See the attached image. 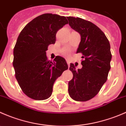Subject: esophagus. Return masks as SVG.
I'll list each match as a JSON object with an SVG mask.
<instances>
[{
  "mask_svg": "<svg viewBox=\"0 0 126 126\" xmlns=\"http://www.w3.org/2000/svg\"><path fill=\"white\" fill-rule=\"evenodd\" d=\"M66 62H67V63H68V66H69V65H70V61H69V60H66Z\"/></svg>",
  "mask_w": 126,
  "mask_h": 126,
  "instance_id": "obj_1",
  "label": "esophagus"
}]
</instances>
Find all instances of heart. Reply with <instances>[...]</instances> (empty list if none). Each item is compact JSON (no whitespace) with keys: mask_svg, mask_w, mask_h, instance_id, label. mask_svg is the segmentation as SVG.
Listing matches in <instances>:
<instances>
[{"mask_svg":"<svg viewBox=\"0 0 126 126\" xmlns=\"http://www.w3.org/2000/svg\"><path fill=\"white\" fill-rule=\"evenodd\" d=\"M69 49H66H66H64L63 50V54H68V52H69Z\"/></svg>","mask_w":126,"mask_h":126,"instance_id":"obj_1","label":"heart"}]
</instances>
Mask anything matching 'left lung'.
I'll use <instances>...</instances> for the list:
<instances>
[{
  "label": "left lung",
  "instance_id": "obj_1",
  "mask_svg": "<svg viewBox=\"0 0 126 126\" xmlns=\"http://www.w3.org/2000/svg\"><path fill=\"white\" fill-rule=\"evenodd\" d=\"M67 18L71 27L80 34L77 53L84 58L81 69L76 70L70 64L73 78L68 83V93L74 101L84 102L93 98L107 80L111 68L110 43L102 30L90 21L72 16Z\"/></svg>",
  "mask_w": 126,
  "mask_h": 126
}]
</instances>
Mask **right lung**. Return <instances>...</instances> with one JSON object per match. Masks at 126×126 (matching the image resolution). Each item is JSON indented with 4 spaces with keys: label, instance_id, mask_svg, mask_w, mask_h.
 <instances>
[{
    "label": "right lung",
    "instance_id": "1",
    "mask_svg": "<svg viewBox=\"0 0 126 126\" xmlns=\"http://www.w3.org/2000/svg\"><path fill=\"white\" fill-rule=\"evenodd\" d=\"M65 16L45 13L30 21L20 33L13 50L15 77L26 96L38 101L52 94L58 77L68 69L65 59L57 56L48 60L46 51L55 44L56 33L68 24Z\"/></svg>",
    "mask_w": 126,
    "mask_h": 126
}]
</instances>
